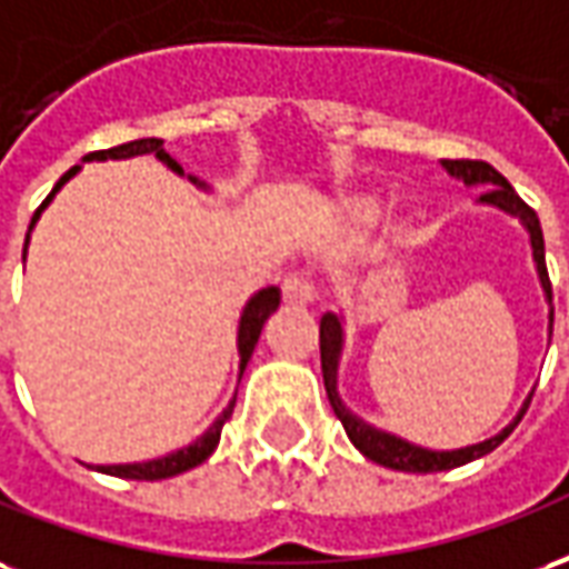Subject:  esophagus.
<instances>
[{
    "label": "esophagus",
    "instance_id": "obj_1",
    "mask_svg": "<svg viewBox=\"0 0 569 569\" xmlns=\"http://www.w3.org/2000/svg\"><path fill=\"white\" fill-rule=\"evenodd\" d=\"M281 297H284L288 306H309V302H315V297H318V290H315L309 276L290 272L288 279H284V284H281Z\"/></svg>",
    "mask_w": 569,
    "mask_h": 569
}]
</instances>
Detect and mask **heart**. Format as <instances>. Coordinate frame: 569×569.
<instances>
[{
	"mask_svg": "<svg viewBox=\"0 0 569 569\" xmlns=\"http://www.w3.org/2000/svg\"><path fill=\"white\" fill-rule=\"evenodd\" d=\"M348 211H351V218L360 223H372L376 218H379L381 211H385V206H381L379 197H358L348 202Z\"/></svg>",
	"mask_w": 569,
	"mask_h": 569,
	"instance_id": "1",
	"label": "heart"
}]
</instances>
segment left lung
Listing matches in <instances>:
<instances>
[{"label": "left lung", "instance_id": "8db88e82", "mask_svg": "<svg viewBox=\"0 0 569 569\" xmlns=\"http://www.w3.org/2000/svg\"><path fill=\"white\" fill-rule=\"evenodd\" d=\"M446 172L455 178H460L467 188L479 184V188H488L479 197L482 206H495V209L512 214L518 221L525 223V230L530 236V248H533V263H537V276H540V284L546 290V300L551 302V281H549V269H546V242H542V227L537 211L530 209L525 199L518 197L512 184L506 181L495 166L485 163V160H442ZM551 321H555V309H549V336H551ZM339 358H342V318L333 312H327L321 318V372H325V388H327V400L333 406L336 418L342 421L346 427L348 439L355 442V449L363 455V458L376 460L381 467L388 470H403V472H439V470H455L460 463H470V460L482 458L488 451H495L500 442H503L516 425L525 418L530 406V397L525 400V406L518 409L516 421L509 427H503L497 437L485 439V442H476V446H467V449H455V451H433V449H421L416 442H406V439L393 437V433H385V430H376L372 425H367L363 418H358L351 409H346L342 397H339Z\"/></svg>", "mask_w": 569, "mask_h": 569}]
</instances>
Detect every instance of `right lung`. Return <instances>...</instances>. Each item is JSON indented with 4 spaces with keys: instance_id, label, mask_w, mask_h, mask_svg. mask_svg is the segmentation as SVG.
<instances>
[{
    "instance_id": "right-lung-1",
    "label": "right lung",
    "mask_w": 569,
    "mask_h": 569,
    "mask_svg": "<svg viewBox=\"0 0 569 569\" xmlns=\"http://www.w3.org/2000/svg\"><path fill=\"white\" fill-rule=\"evenodd\" d=\"M139 153H153L160 163H166L172 172H178V176H184V169L169 157V153L163 151V139H136V142H127V144H118V148H109V151H93L87 153L84 160L90 163V160H127V157H139ZM81 166H72L69 172H66L57 184H53V190L48 193V199L41 202L39 209H36V214H32V221H29V230L36 227V221H39V214L44 211V206L51 202L53 193L63 188L66 181L78 172ZM190 181L193 184H199V188H206L202 181H197V178L190 176ZM27 244H29V233H27V242H23V257H27ZM281 302V290L279 288H263L257 290L251 300L244 302L242 309V318H239V336H236V346H239V379H242L244 367H248V360H251V355H254V346L257 339H260V330H263V325H267V318L276 309H279ZM233 406L236 400H230V406L223 409L221 416L214 418V425L202 433V437L197 439V442H190V446H184V449L172 451V455H163V458H153V460H142V463H111V467H97L99 472H109V476H120V479H136V482H157V479H169V476H178V472H188L193 470V467H199L202 460L209 458L211 451L218 449V442H221V430L223 425H227V418L233 416Z\"/></svg>"
}]
</instances>
